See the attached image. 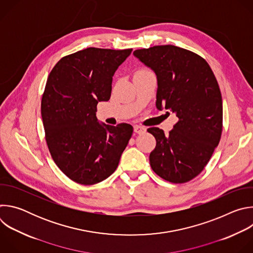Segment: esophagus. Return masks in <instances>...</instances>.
<instances>
[{
  "label": "esophagus",
  "mask_w": 253,
  "mask_h": 253,
  "mask_svg": "<svg viewBox=\"0 0 253 253\" xmlns=\"http://www.w3.org/2000/svg\"><path fill=\"white\" fill-rule=\"evenodd\" d=\"M134 132L137 133V134H143L144 132H145V128L142 127V126H134Z\"/></svg>",
  "instance_id": "1"
}]
</instances>
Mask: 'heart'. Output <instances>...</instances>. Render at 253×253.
Segmentation results:
<instances>
[{
	"label": "heart",
	"mask_w": 253,
	"mask_h": 253,
	"mask_svg": "<svg viewBox=\"0 0 253 253\" xmlns=\"http://www.w3.org/2000/svg\"><path fill=\"white\" fill-rule=\"evenodd\" d=\"M145 73H152V72L146 68H140L135 72V75L137 74H145Z\"/></svg>",
	"instance_id": "heart-1"
}]
</instances>
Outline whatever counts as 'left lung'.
I'll use <instances>...</instances> for the list:
<instances>
[{"label": "left lung", "instance_id": "left-lung-1", "mask_svg": "<svg viewBox=\"0 0 253 253\" xmlns=\"http://www.w3.org/2000/svg\"><path fill=\"white\" fill-rule=\"evenodd\" d=\"M133 54L157 76V109L165 108L178 118L168 134L158 127L147 129L156 139L151 168L171 183L188 182L201 173L220 141L223 109L217 80L202 57L183 48L161 45Z\"/></svg>", "mask_w": 253, "mask_h": 253}]
</instances>
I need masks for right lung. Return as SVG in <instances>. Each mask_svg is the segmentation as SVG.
<instances>
[{
	"mask_svg": "<svg viewBox=\"0 0 253 253\" xmlns=\"http://www.w3.org/2000/svg\"><path fill=\"white\" fill-rule=\"evenodd\" d=\"M132 49L87 48L63 57L42 96L46 142L60 170L74 182L97 184L116 170L132 136L127 123L100 124L97 104L110 99L112 77Z\"/></svg>",
	"mask_w": 253,
	"mask_h": 253,
	"instance_id": "right-lung-1",
	"label": "right lung"
}]
</instances>
